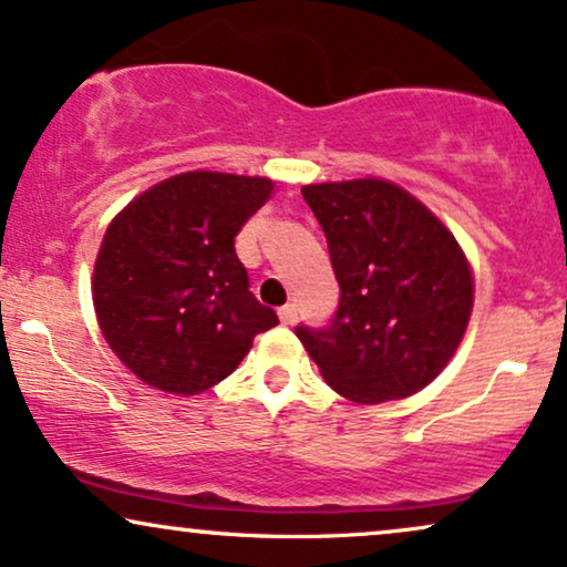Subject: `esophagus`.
<instances>
[{"instance_id":"1","label":"esophagus","mask_w":567,"mask_h":567,"mask_svg":"<svg viewBox=\"0 0 567 567\" xmlns=\"http://www.w3.org/2000/svg\"><path fill=\"white\" fill-rule=\"evenodd\" d=\"M296 319H298V308L296 306L288 303V306L279 308V321H282V324H296Z\"/></svg>"}]
</instances>
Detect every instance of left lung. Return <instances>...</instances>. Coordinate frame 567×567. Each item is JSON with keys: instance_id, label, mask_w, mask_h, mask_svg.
I'll use <instances>...</instances> for the list:
<instances>
[{"instance_id": "left-lung-1", "label": "left lung", "mask_w": 567, "mask_h": 567, "mask_svg": "<svg viewBox=\"0 0 567 567\" xmlns=\"http://www.w3.org/2000/svg\"><path fill=\"white\" fill-rule=\"evenodd\" d=\"M340 285L324 327L296 334L334 392L384 403L424 390L468 327L474 279L447 227L384 181L306 185Z\"/></svg>"}]
</instances>
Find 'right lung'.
Here are the masks:
<instances>
[{"instance_id":"1","label":"right lung","mask_w":567,"mask_h":567,"mask_svg":"<svg viewBox=\"0 0 567 567\" xmlns=\"http://www.w3.org/2000/svg\"><path fill=\"white\" fill-rule=\"evenodd\" d=\"M269 193L267 177L185 172L114 217L93 267V306L110 348L146 384L198 395L279 324L235 254V235Z\"/></svg>"}]
</instances>
